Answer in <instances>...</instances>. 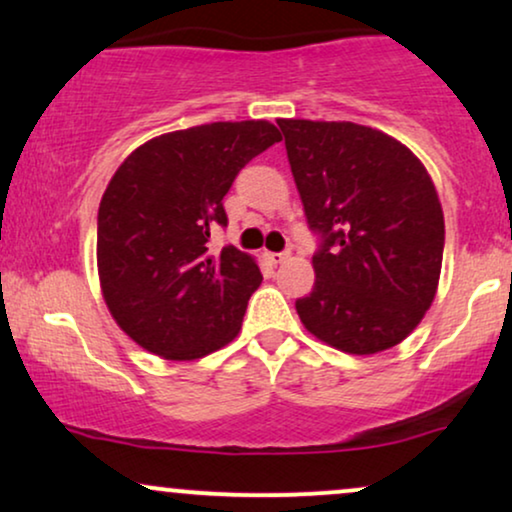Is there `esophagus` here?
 <instances>
[{
	"label": "esophagus",
	"instance_id": "34e87169",
	"mask_svg": "<svg viewBox=\"0 0 512 512\" xmlns=\"http://www.w3.org/2000/svg\"><path fill=\"white\" fill-rule=\"evenodd\" d=\"M266 258L270 263H273V266H277V263H285L289 254H287V251H266Z\"/></svg>",
	"mask_w": 512,
	"mask_h": 512
}]
</instances>
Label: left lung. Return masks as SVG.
I'll return each mask as SVG.
<instances>
[{
	"label": "left lung",
	"instance_id": "left-lung-1",
	"mask_svg": "<svg viewBox=\"0 0 512 512\" xmlns=\"http://www.w3.org/2000/svg\"><path fill=\"white\" fill-rule=\"evenodd\" d=\"M320 249L313 292L296 299L320 342L370 356L401 344L432 306L444 211L418 156L349 121H277Z\"/></svg>",
	"mask_w": 512,
	"mask_h": 512
}]
</instances>
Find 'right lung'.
Segmentation results:
<instances>
[{
	"label": "right lung",
	"mask_w": 512,
	"mask_h": 512,
	"mask_svg": "<svg viewBox=\"0 0 512 512\" xmlns=\"http://www.w3.org/2000/svg\"><path fill=\"white\" fill-rule=\"evenodd\" d=\"M280 140L268 121L197 125L144 142L113 173L97 216L99 285L142 349L194 361L239 334L263 275L235 246L211 254L208 239L227 225L239 170Z\"/></svg>",
	"instance_id": "obj_1"
}]
</instances>
